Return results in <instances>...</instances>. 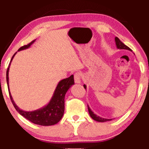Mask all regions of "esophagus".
Returning a JSON list of instances; mask_svg holds the SVG:
<instances>
[{"instance_id": "1", "label": "esophagus", "mask_w": 149, "mask_h": 149, "mask_svg": "<svg viewBox=\"0 0 149 149\" xmlns=\"http://www.w3.org/2000/svg\"><path fill=\"white\" fill-rule=\"evenodd\" d=\"M81 74L79 72H77L74 74V82L76 83H81Z\"/></svg>"}]
</instances>
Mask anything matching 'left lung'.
I'll return each mask as SVG.
<instances>
[{
	"mask_svg": "<svg viewBox=\"0 0 149 149\" xmlns=\"http://www.w3.org/2000/svg\"><path fill=\"white\" fill-rule=\"evenodd\" d=\"M115 43H116V45H117V49H127V50L131 51V49L128 47L127 46H126L125 45H124L123 42L119 40V38L118 37H115ZM83 86H84L85 89H86V85H84ZM87 107H88V111H89V115H90L91 117L92 118L93 120H95V121H98V122H105L108 121H111L112 120V119H104V118H102L100 117H99V116L96 115L95 114L93 113L92 111H91L88 105H87Z\"/></svg>",
	"mask_w": 149,
	"mask_h": 149,
	"instance_id": "1",
	"label": "left lung"
}]
</instances>
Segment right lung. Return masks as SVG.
I'll return each instance as SVG.
<instances>
[{
    "instance_id": "1",
    "label": "right lung",
    "mask_w": 149,
    "mask_h": 149,
    "mask_svg": "<svg viewBox=\"0 0 149 149\" xmlns=\"http://www.w3.org/2000/svg\"><path fill=\"white\" fill-rule=\"evenodd\" d=\"M36 40H32L29 44L26 45L22 46L18 49V52L19 51L26 49L29 48L31 45H32ZM17 54V52L15 53L12 57L11 62L9 63V67L7 70V83L8 85V89H9V96L12 102V104L15 107L18 113H19L22 116L25 117L26 119L29 120L32 123L34 124H37L39 125L43 126H48V125H53L55 124L58 123L60 121L63 117L64 113V97L65 95L68 90V89L72 86V85L74 84V76L71 75L68 78L62 79L60 82L58 83L57 85L55 91L53 94V96L51 99L47 104L45 106L42 108L36 110L34 111H22L15 104L14 102L13 97L11 96V92L9 91V70L10 64L12 60H13L15 55Z\"/></svg>"
}]
</instances>
